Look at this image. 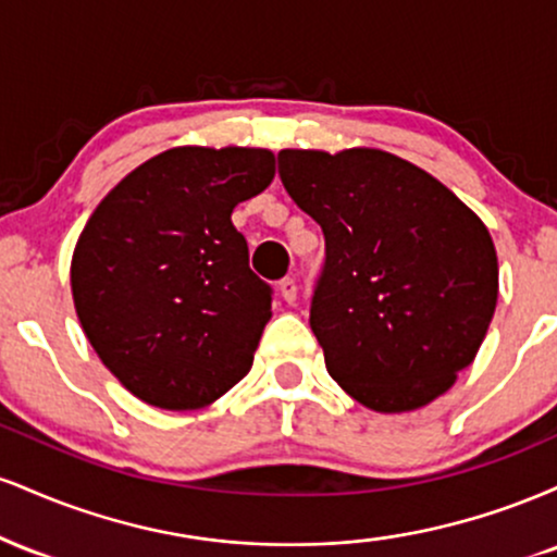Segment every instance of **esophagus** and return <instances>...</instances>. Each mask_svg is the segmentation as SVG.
I'll use <instances>...</instances> for the list:
<instances>
[{"label": "esophagus", "instance_id": "1", "mask_svg": "<svg viewBox=\"0 0 557 557\" xmlns=\"http://www.w3.org/2000/svg\"><path fill=\"white\" fill-rule=\"evenodd\" d=\"M277 290H280V298H283L285 304H296V298H298V285H296V280H293V277H283V280H280Z\"/></svg>", "mask_w": 557, "mask_h": 557}]
</instances>
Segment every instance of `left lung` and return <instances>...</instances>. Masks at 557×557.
<instances>
[{"label": "left lung", "instance_id": "1", "mask_svg": "<svg viewBox=\"0 0 557 557\" xmlns=\"http://www.w3.org/2000/svg\"><path fill=\"white\" fill-rule=\"evenodd\" d=\"M287 196L324 233L309 324L332 380L382 413L426 406L474 361L497 304L484 222L380 149H285Z\"/></svg>", "mask_w": 557, "mask_h": 557}]
</instances>
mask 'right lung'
Listing matches in <instances>:
<instances>
[{"label":"right lung","mask_w":557,"mask_h":557,"mask_svg":"<svg viewBox=\"0 0 557 557\" xmlns=\"http://www.w3.org/2000/svg\"><path fill=\"white\" fill-rule=\"evenodd\" d=\"M272 177L267 149L181 146L114 185L83 227L70 267L83 332L149 406L203 408L251 369L272 285L230 214Z\"/></svg>","instance_id":"right-lung-1"}]
</instances>
